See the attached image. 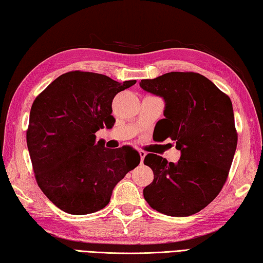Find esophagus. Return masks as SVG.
Returning a JSON list of instances; mask_svg holds the SVG:
<instances>
[{
	"instance_id": "1",
	"label": "esophagus",
	"mask_w": 263,
	"mask_h": 263,
	"mask_svg": "<svg viewBox=\"0 0 263 263\" xmlns=\"http://www.w3.org/2000/svg\"><path fill=\"white\" fill-rule=\"evenodd\" d=\"M139 155H140V159H141V163L144 162V159H145V157H146V152L145 151H139Z\"/></svg>"
}]
</instances>
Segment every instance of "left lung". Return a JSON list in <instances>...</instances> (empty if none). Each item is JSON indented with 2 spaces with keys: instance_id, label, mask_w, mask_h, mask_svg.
I'll use <instances>...</instances> for the list:
<instances>
[{
  "instance_id": "8db88e82",
  "label": "left lung",
  "mask_w": 263,
  "mask_h": 263,
  "mask_svg": "<svg viewBox=\"0 0 263 263\" xmlns=\"http://www.w3.org/2000/svg\"><path fill=\"white\" fill-rule=\"evenodd\" d=\"M139 84L164 101L157 140L171 138L181 151L176 163L146 155L144 163L152 168L154 180L144 197L167 216L195 215L217 197L228 179L238 142L232 102L198 73L171 72Z\"/></svg>"
}]
</instances>
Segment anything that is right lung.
<instances>
[{
	"label": "right lung",
	"instance_id": "right-lung-1",
	"mask_svg": "<svg viewBox=\"0 0 263 263\" xmlns=\"http://www.w3.org/2000/svg\"><path fill=\"white\" fill-rule=\"evenodd\" d=\"M137 81L68 72L41 92L30 111L26 142L39 188L70 215L108 205L116 184L140 162L136 149L104 147L95 133L114 125V97Z\"/></svg>",
	"mask_w": 263,
	"mask_h": 263
}]
</instances>
